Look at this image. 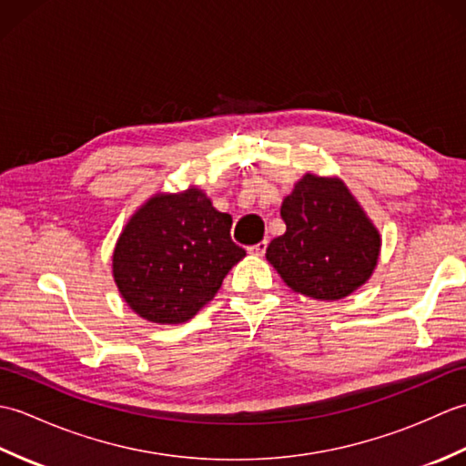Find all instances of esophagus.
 Returning a JSON list of instances; mask_svg holds the SVG:
<instances>
[{"label":"esophagus","mask_w":466,"mask_h":466,"mask_svg":"<svg viewBox=\"0 0 466 466\" xmlns=\"http://www.w3.org/2000/svg\"><path fill=\"white\" fill-rule=\"evenodd\" d=\"M266 246H268V242L262 240V242H258V244L250 246L248 252H250V254H254V256H264V252H266Z\"/></svg>","instance_id":"1"}]
</instances>
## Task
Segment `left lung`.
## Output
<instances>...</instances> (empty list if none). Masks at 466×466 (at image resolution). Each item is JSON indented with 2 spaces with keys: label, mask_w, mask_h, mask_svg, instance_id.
<instances>
[{
  "label": "left lung",
  "mask_w": 466,
  "mask_h": 466,
  "mask_svg": "<svg viewBox=\"0 0 466 466\" xmlns=\"http://www.w3.org/2000/svg\"><path fill=\"white\" fill-rule=\"evenodd\" d=\"M286 232L266 260L290 290L340 300L369 282L380 256V232L339 176L306 172L284 198Z\"/></svg>",
  "instance_id": "left-lung-1"
}]
</instances>
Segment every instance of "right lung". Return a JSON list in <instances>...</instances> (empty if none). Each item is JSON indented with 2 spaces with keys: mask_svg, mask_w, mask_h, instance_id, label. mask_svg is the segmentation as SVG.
Returning a JSON list of instances; mask_svg holds the SVG:
<instances>
[{
  "mask_svg": "<svg viewBox=\"0 0 466 466\" xmlns=\"http://www.w3.org/2000/svg\"><path fill=\"white\" fill-rule=\"evenodd\" d=\"M230 228L232 216L218 212L198 186L147 198L126 222L112 256L126 304L147 322L190 320L246 256Z\"/></svg>",
  "mask_w": 466,
  "mask_h": 466,
  "instance_id": "obj_1",
  "label": "right lung"
}]
</instances>
